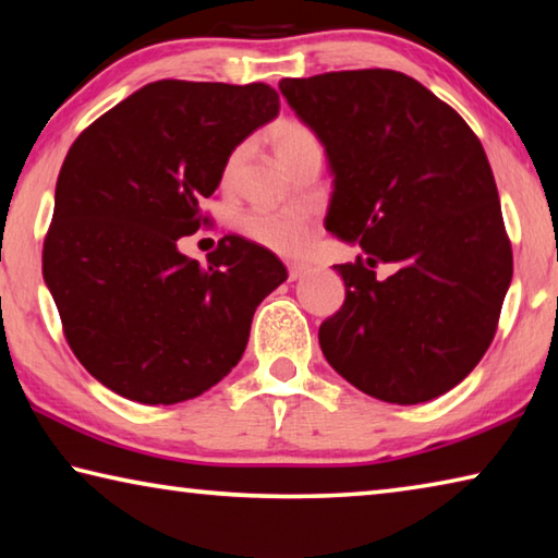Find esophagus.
I'll return each mask as SVG.
<instances>
[{
	"instance_id": "1",
	"label": "esophagus",
	"mask_w": 558,
	"mask_h": 558,
	"mask_svg": "<svg viewBox=\"0 0 558 558\" xmlns=\"http://www.w3.org/2000/svg\"><path fill=\"white\" fill-rule=\"evenodd\" d=\"M288 272H290V280H298V278H302V276H307L310 266H305V263H290Z\"/></svg>"
}]
</instances>
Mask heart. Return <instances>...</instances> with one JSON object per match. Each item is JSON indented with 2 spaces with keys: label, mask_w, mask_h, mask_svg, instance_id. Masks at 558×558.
<instances>
[{
  "label": "heart",
  "mask_w": 558,
  "mask_h": 558,
  "mask_svg": "<svg viewBox=\"0 0 558 558\" xmlns=\"http://www.w3.org/2000/svg\"><path fill=\"white\" fill-rule=\"evenodd\" d=\"M319 147L317 135L302 122H282V125L272 132V149L282 165H288L292 157H298L305 149ZM248 157V145H239L229 155L223 165V182L233 184L235 177L241 174V167ZM243 233L251 241H256L263 248L280 256H298L307 248L310 243V223L302 219L300 214L292 211H253L243 219Z\"/></svg>",
  "instance_id": "b5f03b06"
}]
</instances>
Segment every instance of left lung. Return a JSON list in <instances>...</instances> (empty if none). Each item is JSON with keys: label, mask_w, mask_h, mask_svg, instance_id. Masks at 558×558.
<instances>
[{"label": "left lung", "mask_w": 558, "mask_h": 558, "mask_svg": "<svg viewBox=\"0 0 558 558\" xmlns=\"http://www.w3.org/2000/svg\"><path fill=\"white\" fill-rule=\"evenodd\" d=\"M280 93L325 147V229L364 258L335 266L347 298L319 325L329 366L386 403L458 386L493 342L512 282L497 184L456 110L386 69L282 78ZM386 262L389 279L373 268Z\"/></svg>", "instance_id": "obj_1"}]
</instances>
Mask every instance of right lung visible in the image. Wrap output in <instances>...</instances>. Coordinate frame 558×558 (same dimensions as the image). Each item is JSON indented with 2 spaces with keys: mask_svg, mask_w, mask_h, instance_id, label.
<instances>
[{
  "mask_svg": "<svg viewBox=\"0 0 558 558\" xmlns=\"http://www.w3.org/2000/svg\"><path fill=\"white\" fill-rule=\"evenodd\" d=\"M280 110L266 83L155 81L83 130L56 182L44 280L78 362L130 401L172 405L241 362L256 307L288 280L226 235L209 266L177 243L206 221L223 165Z\"/></svg>",
  "mask_w": 558,
  "mask_h": 558,
  "instance_id": "obj_1",
  "label": "right lung"
}]
</instances>
